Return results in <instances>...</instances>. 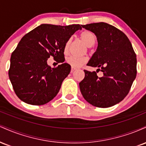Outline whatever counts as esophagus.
<instances>
[{
  "instance_id": "34e87169",
  "label": "esophagus",
  "mask_w": 146,
  "mask_h": 146,
  "mask_svg": "<svg viewBox=\"0 0 146 146\" xmlns=\"http://www.w3.org/2000/svg\"><path fill=\"white\" fill-rule=\"evenodd\" d=\"M75 70H76V68L72 66V67H71V72H73L74 71H75Z\"/></svg>"
}]
</instances>
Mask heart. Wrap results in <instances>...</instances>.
<instances>
[{
  "label": "heart",
  "mask_w": 146,
  "mask_h": 146,
  "mask_svg": "<svg viewBox=\"0 0 146 146\" xmlns=\"http://www.w3.org/2000/svg\"><path fill=\"white\" fill-rule=\"evenodd\" d=\"M80 38L87 46H93L95 42V36L94 35V33H92L91 31H87V30L82 31V32L80 33ZM69 43L70 40H68L64 45V51L65 53H67L68 50V46H69ZM86 61L87 59L86 58L75 56H70L67 57L66 59V62H67L68 64L71 65V66H73V67L75 68L80 67V66H81L83 64L86 63Z\"/></svg>",
  "instance_id": "heart-1"
}]
</instances>
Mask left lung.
<instances>
[{
  "mask_svg": "<svg viewBox=\"0 0 146 146\" xmlns=\"http://www.w3.org/2000/svg\"><path fill=\"white\" fill-rule=\"evenodd\" d=\"M82 27L97 37L98 48L87 65L98 69L84 70L85 77L79 84L80 91L94 106H113L128 94L136 78V54L128 37L113 25L102 22ZM98 70L103 73L101 78L96 75Z\"/></svg>",
  "mask_w": 146,
  "mask_h": 146,
  "instance_id": "left-lung-1",
  "label": "left lung"
}]
</instances>
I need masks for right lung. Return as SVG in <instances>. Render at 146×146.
<instances>
[{"label":"right lung","instance_id":"1","mask_svg":"<svg viewBox=\"0 0 146 146\" xmlns=\"http://www.w3.org/2000/svg\"><path fill=\"white\" fill-rule=\"evenodd\" d=\"M80 25L60 26L42 24L22 38L10 59L9 78L18 98L27 104L43 105L58 93L71 71L64 62V47ZM50 56L61 64L51 69Z\"/></svg>","mask_w":146,"mask_h":146}]
</instances>
